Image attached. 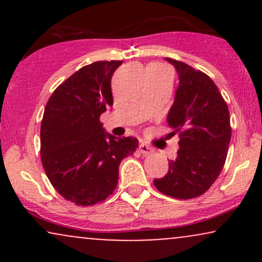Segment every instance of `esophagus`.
<instances>
[{"mask_svg":"<svg viewBox=\"0 0 262 262\" xmlns=\"http://www.w3.org/2000/svg\"><path fill=\"white\" fill-rule=\"evenodd\" d=\"M139 151L141 152V154L145 155V156L154 154V149L150 148L149 145H146V144H144V143H141L140 145H139Z\"/></svg>","mask_w":262,"mask_h":262,"instance_id":"esophagus-1","label":"esophagus"}]
</instances>
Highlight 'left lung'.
Returning a JSON list of instances; mask_svg holds the SVG:
<instances>
[{
	"mask_svg": "<svg viewBox=\"0 0 262 262\" xmlns=\"http://www.w3.org/2000/svg\"><path fill=\"white\" fill-rule=\"evenodd\" d=\"M165 59L179 74L167 124L173 129L171 134L179 133L180 149L166 175L154 179V185L166 196L189 200L203 194L222 172L231 138L229 110L208 75Z\"/></svg>",
	"mask_w": 262,
	"mask_h": 262,
	"instance_id": "obj_1",
	"label": "left lung"
}]
</instances>
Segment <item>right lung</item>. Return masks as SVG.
<instances>
[{
	"mask_svg": "<svg viewBox=\"0 0 262 262\" xmlns=\"http://www.w3.org/2000/svg\"><path fill=\"white\" fill-rule=\"evenodd\" d=\"M122 60L96 61L66 79L50 96L40 127V158L53 187L77 206L113 193L119 164L138 148L133 137L104 132L101 114L113 106L111 80Z\"/></svg>",
	"mask_w": 262,
	"mask_h": 262,
	"instance_id": "obj_1",
	"label": "right lung"
}]
</instances>
